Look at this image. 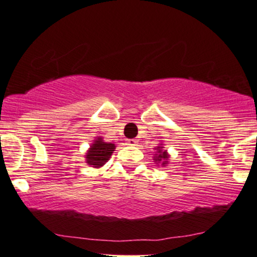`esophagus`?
<instances>
[{"label":"esophagus","instance_id":"34e87169","mask_svg":"<svg viewBox=\"0 0 257 257\" xmlns=\"http://www.w3.org/2000/svg\"><path fill=\"white\" fill-rule=\"evenodd\" d=\"M126 142H128V145H132V146H135V145H138L137 139H128Z\"/></svg>","mask_w":257,"mask_h":257}]
</instances>
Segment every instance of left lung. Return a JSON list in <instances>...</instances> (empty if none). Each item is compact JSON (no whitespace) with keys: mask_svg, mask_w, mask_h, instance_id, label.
<instances>
[{"mask_svg":"<svg viewBox=\"0 0 257 257\" xmlns=\"http://www.w3.org/2000/svg\"><path fill=\"white\" fill-rule=\"evenodd\" d=\"M160 148H162V147H158V151H159L158 154H159V156L156 157V160H158L159 163H160V160H166V159H168V153H166L165 151H164V152H162V150H160ZM166 162H163V165Z\"/></svg>","mask_w":257,"mask_h":257,"instance_id":"8db88e82","label":"left lung"}]
</instances>
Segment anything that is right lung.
<instances>
[{
    "label": "right lung",
    "mask_w": 257,
    "mask_h": 257,
    "mask_svg": "<svg viewBox=\"0 0 257 257\" xmlns=\"http://www.w3.org/2000/svg\"><path fill=\"white\" fill-rule=\"evenodd\" d=\"M113 150H115V145L104 142L103 139H97L86 156L87 164L93 165L94 168H100L109 160Z\"/></svg>",
    "instance_id": "obj_1"
}]
</instances>
